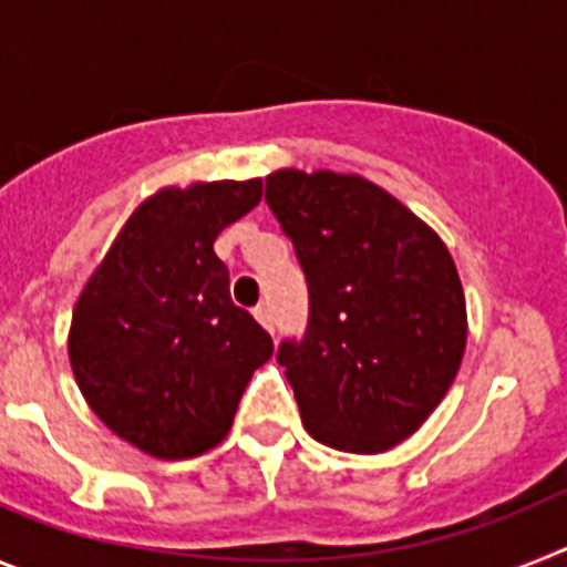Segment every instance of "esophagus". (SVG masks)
<instances>
[{"instance_id":"1","label":"esophagus","mask_w":567,"mask_h":567,"mask_svg":"<svg viewBox=\"0 0 567 567\" xmlns=\"http://www.w3.org/2000/svg\"><path fill=\"white\" fill-rule=\"evenodd\" d=\"M255 318H258L260 327L269 329V332H272V312H269L267 303H260V307H255Z\"/></svg>"}]
</instances>
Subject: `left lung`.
I'll return each mask as SVG.
<instances>
[{
    "label": "left lung",
    "instance_id": "8db88e82",
    "mask_svg": "<svg viewBox=\"0 0 567 567\" xmlns=\"http://www.w3.org/2000/svg\"><path fill=\"white\" fill-rule=\"evenodd\" d=\"M267 204L292 238L309 323L278 346L300 420L338 452L412 437L463 363L465 295L429 224L360 175L278 169Z\"/></svg>",
    "mask_w": 567,
    "mask_h": 567
}]
</instances>
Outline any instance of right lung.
<instances>
[{
	"instance_id": "right-lung-1",
	"label": "right lung",
	"mask_w": 567,
	"mask_h": 567,
	"mask_svg": "<svg viewBox=\"0 0 567 567\" xmlns=\"http://www.w3.org/2000/svg\"><path fill=\"white\" fill-rule=\"evenodd\" d=\"M260 178L164 187L138 204L73 309L68 354L110 432L158 460L209 452L272 338L229 298L213 244L260 202Z\"/></svg>"
}]
</instances>
